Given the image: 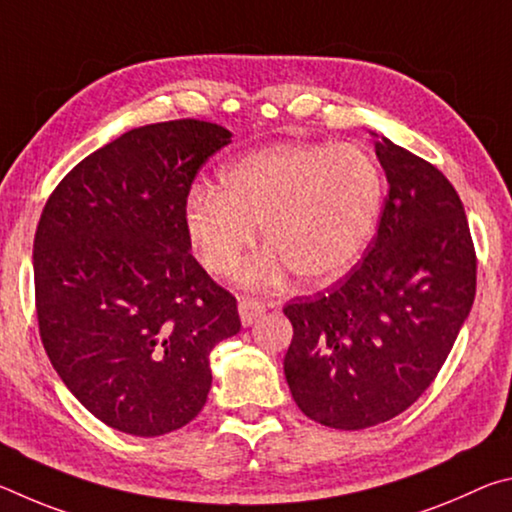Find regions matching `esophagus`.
<instances>
[{"label":"esophagus","instance_id":"34e87169","mask_svg":"<svg viewBox=\"0 0 512 512\" xmlns=\"http://www.w3.org/2000/svg\"><path fill=\"white\" fill-rule=\"evenodd\" d=\"M264 311H266V307L259 300L239 298V318H241V325H244V327H250L257 318H262Z\"/></svg>","mask_w":512,"mask_h":512}]
</instances>
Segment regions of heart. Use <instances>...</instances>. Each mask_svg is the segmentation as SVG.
<instances>
[{
	"mask_svg": "<svg viewBox=\"0 0 512 512\" xmlns=\"http://www.w3.org/2000/svg\"><path fill=\"white\" fill-rule=\"evenodd\" d=\"M381 205L384 178L359 146L280 144L230 162L219 192L196 189L185 228L214 275L235 273L262 228L273 253L250 280H266L287 264L300 280L325 284L359 264Z\"/></svg>",
	"mask_w": 512,
	"mask_h": 512,
	"instance_id": "obj_1",
	"label": "heart"
}]
</instances>
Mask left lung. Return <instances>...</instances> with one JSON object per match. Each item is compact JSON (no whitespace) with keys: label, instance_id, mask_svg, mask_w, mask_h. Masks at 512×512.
I'll use <instances>...</instances> for the list:
<instances>
[{"label":"left lung","instance_id":"8db88e82","mask_svg":"<svg viewBox=\"0 0 512 512\" xmlns=\"http://www.w3.org/2000/svg\"><path fill=\"white\" fill-rule=\"evenodd\" d=\"M375 140L388 196L368 255L325 293L284 307L293 400L307 418L343 431L391 420L427 391L476 293L456 189L427 160Z\"/></svg>","mask_w":512,"mask_h":512}]
</instances>
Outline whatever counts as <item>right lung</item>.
Here are the masks:
<instances>
[{
  "label": "right lung",
  "instance_id": "obj_1",
  "mask_svg": "<svg viewBox=\"0 0 512 512\" xmlns=\"http://www.w3.org/2000/svg\"><path fill=\"white\" fill-rule=\"evenodd\" d=\"M230 137L198 119L133 128L76 164L42 210V345L69 393L117 431L153 438L192 422L212 348L241 329L185 228L189 187Z\"/></svg>",
  "mask_w": 512,
  "mask_h": 512
}]
</instances>
